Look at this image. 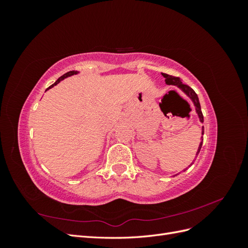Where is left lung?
<instances>
[{
	"instance_id": "8db88e82",
	"label": "left lung",
	"mask_w": 248,
	"mask_h": 248,
	"mask_svg": "<svg viewBox=\"0 0 248 248\" xmlns=\"http://www.w3.org/2000/svg\"><path fill=\"white\" fill-rule=\"evenodd\" d=\"M163 78H166L164 80H166V84L167 85H172V86H177L178 88H180L182 90V91L189 97V98L191 99V101L193 102L194 104V108H196V110L198 112L199 115V118H200V121L202 123L204 122V116H202V109H201V104H200V101H199V97L197 95V93L193 91V90L189 87L187 86L185 84H183L181 78H177V77H172V76H170V74H167V73H162ZM202 134L204 136V126H202ZM202 141L200 142V146H199V149H198V152H197V156L199 155L200 151H201V148H202ZM178 175V174H177ZM176 175V176H177Z\"/></svg>"
}]
</instances>
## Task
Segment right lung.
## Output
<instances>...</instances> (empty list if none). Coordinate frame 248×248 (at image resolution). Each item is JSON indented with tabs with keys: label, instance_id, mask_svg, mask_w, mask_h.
Returning a JSON list of instances; mask_svg holds the SVG:
<instances>
[{
	"label": "right lung",
	"instance_id": "right-lung-1",
	"mask_svg": "<svg viewBox=\"0 0 248 248\" xmlns=\"http://www.w3.org/2000/svg\"><path fill=\"white\" fill-rule=\"evenodd\" d=\"M78 73V71H69V72H67V73H65V74H63V76L61 77V78H59L57 80H56V82H55V84H52L50 87H48V89H50V88H52V87H54V86H56V85H58L59 84V82L60 81H61V80H63L64 78H68V77H71V76H73V74H77ZM47 89V90H48Z\"/></svg>",
	"mask_w": 248,
	"mask_h": 248
}]
</instances>
